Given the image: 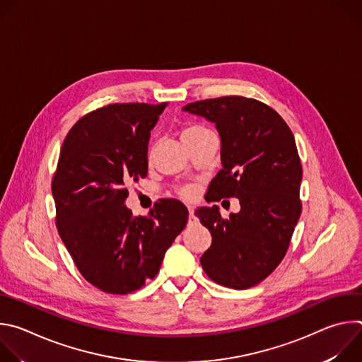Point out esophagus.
Wrapping results in <instances>:
<instances>
[{"label": "esophagus", "instance_id": "34e87169", "mask_svg": "<svg viewBox=\"0 0 362 362\" xmlns=\"http://www.w3.org/2000/svg\"><path fill=\"white\" fill-rule=\"evenodd\" d=\"M196 221V216H194V211L192 208H189V223H193Z\"/></svg>", "mask_w": 362, "mask_h": 362}]
</instances>
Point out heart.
Returning <instances> with one entry per match:
<instances>
[{"mask_svg":"<svg viewBox=\"0 0 362 362\" xmlns=\"http://www.w3.org/2000/svg\"><path fill=\"white\" fill-rule=\"evenodd\" d=\"M206 132H209L206 127L200 126V124H189L186 126L183 130H182V140H190V139H194ZM179 194L183 197V199H193L196 196V186H192V185H187V186H183L179 189Z\"/></svg>","mask_w":362,"mask_h":362,"instance_id":"b5f03b06","label":"heart"}]
</instances>
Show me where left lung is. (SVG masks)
<instances>
[{
    "label": "left lung",
    "instance_id": "left-lung-1",
    "mask_svg": "<svg viewBox=\"0 0 362 362\" xmlns=\"http://www.w3.org/2000/svg\"><path fill=\"white\" fill-rule=\"evenodd\" d=\"M183 110L215 123L221 134L223 168L206 200L238 197L240 203L239 214L228 219L218 206L194 212L212 235L202 268L219 285L247 289L282 262L300 216L302 166L293 134L272 107L242 95L189 103Z\"/></svg>",
    "mask_w": 362,
    "mask_h": 362
}]
</instances>
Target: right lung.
<instances>
[{"label":"right lung","instance_id":"obj_1","mask_svg":"<svg viewBox=\"0 0 362 362\" xmlns=\"http://www.w3.org/2000/svg\"><path fill=\"white\" fill-rule=\"evenodd\" d=\"M168 103H115L83 116L60 150L51 190L56 225L83 278L126 295L158 275L187 223L186 206L163 199L148 216L126 208L127 185L147 176V144Z\"/></svg>","mask_w":362,"mask_h":362}]
</instances>
